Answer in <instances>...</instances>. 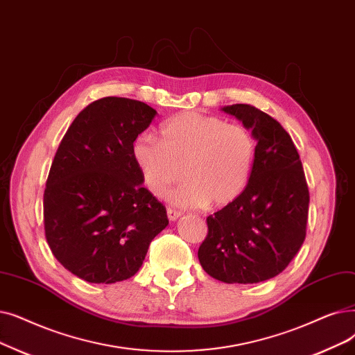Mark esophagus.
Masks as SVG:
<instances>
[{
	"mask_svg": "<svg viewBox=\"0 0 355 355\" xmlns=\"http://www.w3.org/2000/svg\"><path fill=\"white\" fill-rule=\"evenodd\" d=\"M166 214H168V219L171 220V222H174V220H177L180 216H181V213L178 211V210H174V209H168L166 210Z\"/></svg>",
	"mask_w": 355,
	"mask_h": 355,
	"instance_id": "obj_1",
	"label": "esophagus"
}]
</instances>
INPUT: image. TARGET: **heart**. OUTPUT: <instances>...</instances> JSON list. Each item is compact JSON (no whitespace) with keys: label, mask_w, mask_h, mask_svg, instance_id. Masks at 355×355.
Masks as SVG:
<instances>
[{"label":"heart","mask_w":355,"mask_h":355,"mask_svg":"<svg viewBox=\"0 0 355 355\" xmlns=\"http://www.w3.org/2000/svg\"><path fill=\"white\" fill-rule=\"evenodd\" d=\"M133 159L145 186L157 197L184 178L169 198L180 207H223L236 200L250 181L255 139L242 125L216 116L187 112L161 128V142L139 135L132 146Z\"/></svg>","instance_id":"1"}]
</instances>
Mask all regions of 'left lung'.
Here are the masks:
<instances>
[{"label":"left lung","mask_w":355,"mask_h":355,"mask_svg":"<svg viewBox=\"0 0 355 355\" xmlns=\"http://www.w3.org/2000/svg\"><path fill=\"white\" fill-rule=\"evenodd\" d=\"M223 112L252 129L255 159L241 196L210 214L198 261L213 279L252 284L279 275L306 236L309 189L290 135L270 114L251 104Z\"/></svg>","instance_id":"1"}]
</instances>
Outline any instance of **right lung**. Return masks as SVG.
<instances>
[{"mask_svg":"<svg viewBox=\"0 0 355 355\" xmlns=\"http://www.w3.org/2000/svg\"><path fill=\"white\" fill-rule=\"evenodd\" d=\"M155 114L142 101L100 98L75 117L55 153L43 194L44 236L59 263L88 283L130 279L168 225L132 155Z\"/></svg>","mask_w":355,"mask_h":355,"instance_id":"right-lung-1","label":"right lung"}]
</instances>
